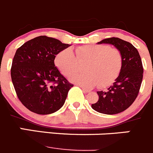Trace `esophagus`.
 Segmentation results:
<instances>
[{
  "label": "esophagus",
  "mask_w": 153,
  "mask_h": 153,
  "mask_svg": "<svg viewBox=\"0 0 153 153\" xmlns=\"http://www.w3.org/2000/svg\"><path fill=\"white\" fill-rule=\"evenodd\" d=\"M81 87V89H82L83 91L85 92V93H90V90H88V89H86V88H84V87Z\"/></svg>",
  "instance_id": "obj_1"
}]
</instances>
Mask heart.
I'll return each instance as SVG.
<instances>
[{"mask_svg":"<svg viewBox=\"0 0 153 153\" xmlns=\"http://www.w3.org/2000/svg\"><path fill=\"white\" fill-rule=\"evenodd\" d=\"M80 62H88L87 73L74 74L70 81L83 87L105 88L111 86L119 76L123 66L122 54L119 49L105 44L79 46L75 54L66 48L57 54L55 64L60 72L70 76L79 69Z\"/></svg>","mask_w":153,"mask_h":153,"instance_id":"obj_1","label":"heart"}]
</instances>
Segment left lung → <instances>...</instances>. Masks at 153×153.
<instances>
[{"mask_svg":"<svg viewBox=\"0 0 153 153\" xmlns=\"http://www.w3.org/2000/svg\"><path fill=\"white\" fill-rule=\"evenodd\" d=\"M102 43L111 44L120 50L123 66L113 85L106 92H97L99 100L91 106L102 114H119L131 106L138 95L143 73L141 58L134 45L120 38L111 37L98 42Z\"/></svg>","mask_w":153,"mask_h":153,"instance_id":"obj_1","label":"left lung"}]
</instances>
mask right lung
<instances>
[{"label":"right lung","mask_w":153,"mask_h":153,"mask_svg":"<svg viewBox=\"0 0 153 153\" xmlns=\"http://www.w3.org/2000/svg\"><path fill=\"white\" fill-rule=\"evenodd\" d=\"M70 46L39 36L19 48L13 57L11 78L18 98L32 112L50 114L64 104L70 84L54 65L56 55Z\"/></svg>","instance_id":"obj_1"}]
</instances>
